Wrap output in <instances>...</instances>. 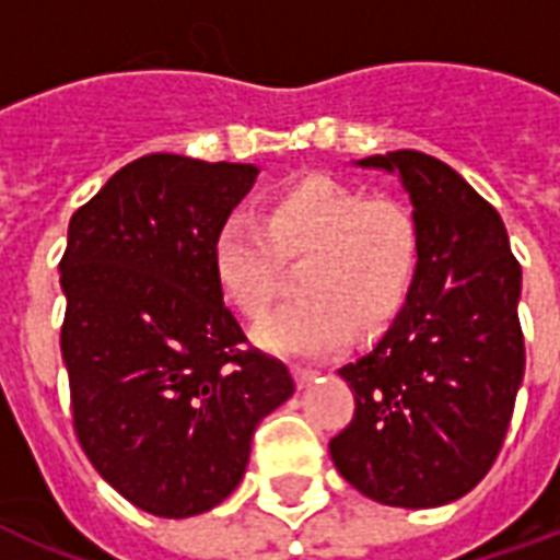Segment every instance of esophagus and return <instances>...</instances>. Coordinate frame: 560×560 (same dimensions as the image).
I'll list each match as a JSON object with an SVG mask.
<instances>
[{"instance_id": "34e87169", "label": "esophagus", "mask_w": 560, "mask_h": 560, "mask_svg": "<svg viewBox=\"0 0 560 560\" xmlns=\"http://www.w3.org/2000/svg\"><path fill=\"white\" fill-rule=\"evenodd\" d=\"M293 375H296L299 387H308L314 378H317V370H311V366H293Z\"/></svg>"}]
</instances>
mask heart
Masks as SVG:
<instances>
[{
	"label": "heart",
	"mask_w": 560,
	"mask_h": 560,
	"mask_svg": "<svg viewBox=\"0 0 560 560\" xmlns=\"http://www.w3.org/2000/svg\"><path fill=\"white\" fill-rule=\"evenodd\" d=\"M302 258V296L276 311L255 340L288 358L335 355L355 328L378 331L402 311L420 264V232L402 205L340 178H296L264 199L258 220L229 217L211 246L213 276L243 317L261 319L279 296L281 264Z\"/></svg>",
	"instance_id": "heart-1"
}]
</instances>
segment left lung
Here are the masks:
<instances>
[{
	"label": "left lung",
	"instance_id": "obj_1",
	"mask_svg": "<svg viewBox=\"0 0 560 560\" xmlns=\"http://www.w3.org/2000/svg\"><path fill=\"white\" fill-rule=\"evenodd\" d=\"M358 166L399 176L420 264L394 326L370 355L340 370L355 417L328 452L364 497L438 508L476 488L505 441L526 370L523 270L497 208L450 164L399 149Z\"/></svg>",
	"mask_w": 560,
	"mask_h": 560
}]
</instances>
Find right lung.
<instances>
[{
    "label": "right lung",
    "mask_w": 560,
    "mask_h": 560,
    "mask_svg": "<svg viewBox=\"0 0 560 560\" xmlns=\"http://www.w3.org/2000/svg\"><path fill=\"white\" fill-rule=\"evenodd\" d=\"M255 164L143 155L72 213L61 355L72 425L102 479L155 517H194L241 485L258 422L293 396L246 349L213 276L217 229Z\"/></svg>",
    "instance_id": "obj_1"
}]
</instances>
